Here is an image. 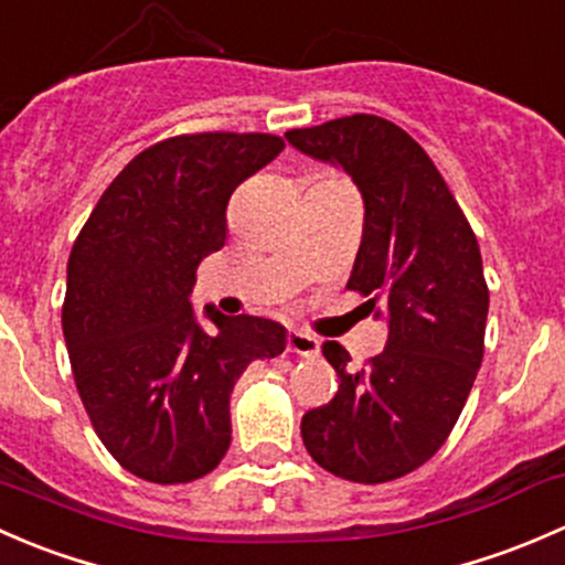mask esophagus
Listing matches in <instances>:
<instances>
[{
	"instance_id": "esophagus-1",
	"label": "esophagus",
	"mask_w": 565,
	"mask_h": 565,
	"mask_svg": "<svg viewBox=\"0 0 565 565\" xmlns=\"http://www.w3.org/2000/svg\"><path fill=\"white\" fill-rule=\"evenodd\" d=\"M318 348H321L318 337L307 334V331H299V329L288 331V351L296 353V356H316Z\"/></svg>"
}]
</instances>
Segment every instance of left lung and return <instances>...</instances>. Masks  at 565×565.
I'll return each mask as SVG.
<instances>
[{"label":"left lung","instance_id":"1","mask_svg":"<svg viewBox=\"0 0 565 565\" xmlns=\"http://www.w3.org/2000/svg\"><path fill=\"white\" fill-rule=\"evenodd\" d=\"M285 138L342 168L362 193L348 288L388 321L386 348L364 370H348L345 348L323 342L340 388L305 413L301 438L340 479H399L444 446L481 367L490 290L479 242L435 162L394 121L353 114Z\"/></svg>","mask_w":565,"mask_h":565}]
</instances>
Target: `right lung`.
Instances as JSON below:
<instances>
[{
	"label": "right lung",
	"mask_w": 565,
	"mask_h": 565,
	"mask_svg": "<svg viewBox=\"0 0 565 565\" xmlns=\"http://www.w3.org/2000/svg\"><path fill=\"white\" fill-rule=\"evenodd\" d=\"M285 149L269 132H195L154 143L108 184L67 260L62 329L81 403L116 462L184 484L231 446V392L285 351L269 318H195V269L228 231V201Z\"/></svg>",
	"instance_id": "right-lung-1"
}]
</instances>
